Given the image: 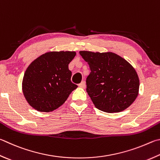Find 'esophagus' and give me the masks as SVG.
Returning <instances> with one entry per match:
<instances>
[{
    "label": "esophagus",
    "instance_id": "obj_1",
    "mask_svg": "<svg viewBox=\"0 0 160 160\" xmlns=\"http://www.w3.org/2000/svg\"><path fill=\"white\" fill-rule=\"evenodd\" d=\"M78 86L80 87V88H83V89H85V87H86V85H85V82H84V81H82V82H81L79 85H78Z\"/></svg>",
    "mask_w": 160,
    "mask_h": 160
}]
</instances>
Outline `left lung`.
<instances>
[{"mask_svg": "<svg viewBox=\"0 0 160 160\" xmlns=\"http://www.w3.org/2000/svg\"><path fill=\"white\" fill-rule=\"evenodd\" d=\"M89 66L87 92L95 107L106 112L125 110L138 94L139 79L133 66L112 52L80 51Z\"/></svg>", "mask_w": 160, "mask_h": 160, "instance_id": "obj_1", "label": "left lung"}]
</instances>
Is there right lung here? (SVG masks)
Returning a JSON list of instances; mask_svg holds the SVG:
<instances>
[{"label":"right lung","mask_w":160,"mask_h":160,"mask_svg":"<svg viewBox=\"0 0 160 160\" xmlns=\"http://www.w3.org/2000/svg\"><path fill=\"white\" fill-rule=\"evenodd\" d=\"M75 52H50L28 66L23 78L22 91L28 104L40 112H51L64 103L78 86L71 80L68 64Z\"/></svg>","instance_id":"add662e5"}]
</instances>
